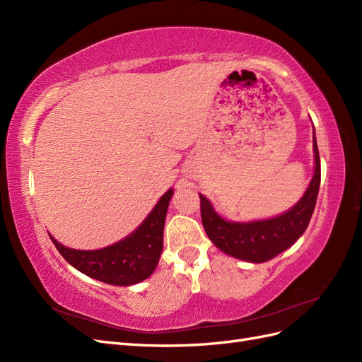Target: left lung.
Wrapping results in <instances>:
<instances>
[{
    "instance_id": "left-lung-1",
    "label": "left lung",
    "mask_w": 362,
    "mask_h": 362,
    "mask_svg": "<svg viewBox=\"0 0 362 362\" xmlns=\"http://www.w3.org/2000/svg\"><path fill=\"white\" fill-rule=\"evenodd\" d=\"M315 172L308 190L291 210L275 218L250 223L226 222L201 198V218L206 235L225 254L250 262H264L288 249L308 226L320 187V157L314 136Z\"/></svg>"
}]
</instances>
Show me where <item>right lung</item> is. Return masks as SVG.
<instances>
[{"label": "right lung", "mask_w": 362, "mask_h": 362, "mask_svg": "<svg viewBox=\"0 0 362 362\" xmlns=\"http://www.w3.org/2000/svg\"><path fill=\"white\" fill-rule=\"evenodd\" d=\"M173 190L161 196L154 210L136 233L119 243L98 250H75L62 246L51 235L62 257L84 275L112 286H133L156 270L163 250V229Z\"/></svg>", "instance_id": "add662e5"}]
</instances>
